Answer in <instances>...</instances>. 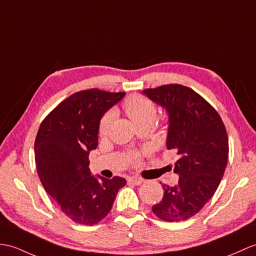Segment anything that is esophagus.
<instances>
[{"label": "esophagus", "instance_id": "1", "mask_svg": "<svg viewBox=\"0 0 256 256\" xmlns=\"http://www.w3.org/2000/svg\"><path fill=\"white\" fill-rule=\"evenodd\" d=\"M128 182L133 183V184H135V186H140V183L144 182V180H142V178H140V176H130L128 179Z\"/></svg>", "mask_w": 256, "mask_h": 256}]
</instances>
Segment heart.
Segmentation results:
<instances>
[{
    "instance_id": "1",
    "label": "heart",
    "mask_w": 256,
    "mask_h": 256,
    "mask_svg": "<svg viewBox=\"0 0 256 256\" xmlns=\"http://www.w3.org/2000/svg\"><path fill=\"white\" fill-rule=\"evenodd\" d=\"M123 110L133 121L136 128L142 126H152L157 118V108L155 104L150 99L140 96V94H132L126 98L123 102ZM114 116V112L109 111L100 118L98 126V133L100 136H106L109 133ZM128 159L130 164H136L138 162V155L130 152H128Z\"/></svg>"
}]
</instances>
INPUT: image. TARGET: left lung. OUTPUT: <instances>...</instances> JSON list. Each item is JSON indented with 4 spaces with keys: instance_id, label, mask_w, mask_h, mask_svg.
Masks as SVG:
<instances>
[{
    "instance_id": "obj_1",
    "label": "left lung",
    "mask_w": 256,
    "mask_h": 256,
    "mask_svg": "<svg viewBox=\"0 0 256 256\" xmlns=\"http://www.w3.org/2000/svg\"><path fill=\"white\" fill-rule=\"evenodd\" d=\"M142 92L168 111L167 148L180 157L174 164L179 182L164 184V198L152 210L164 222L186 220L203 208L222 179L229 155L227 130L215 108L192 88L168 84Z\"/></svg>"
}]
</instances>
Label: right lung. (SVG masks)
<instances>
[{"instance_id": "add662e5", "label": "right lung", "mask_w": 256, "mask_h": 256, "mask_svg": "<svg viewBox=\"0 0 256 256\" xmlns=\"http://www.w3.org/2000/svg\"><path fill=\"white\" fill-rule=\"evenodd\" d=\"M124 94L98 88L70 94L44 118L36 136L39 179L62 212L76 224L100 222L126 184L121 176L98 180L88 168L89 152L98 145L100 118Z\"/></svg>"}]
</instances>
